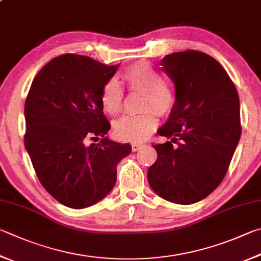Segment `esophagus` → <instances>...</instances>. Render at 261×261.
Here are the masks:
<instances>
[{"label":"esophagus","instance_id":"1","mask_svg":"<svg viewBox=\"0 0 261 261\" xmlns=\"http://www.w3.org/2000/svg\"><path fill=\"white\" fill-rule=\"evenodd\" d=\"M131 147H132V150L137 151L138 149H140L141 147H143V144H137V143H135V144L131 145Z\"/></svg>","mask_w":261,"mask_h":261}]
</instances>
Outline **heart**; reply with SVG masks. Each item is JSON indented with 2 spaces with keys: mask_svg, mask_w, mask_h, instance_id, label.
Masks as SVG:
<instances>
[{
  "mask_svg": "<svg viewBox=\"0 0 261 261\" xmlns=\"http://www.w3.org/2000/svg\"><path fill=\"white\" fill-rule=\"evenodd\" d=\"M122 80L130 91L143 92L139 115H126L113 125L116 138L124 141L145 140L155 131L160 116H167L176 105V93L171 85L163 81L162 75L146 61H139L127 67L122 73ZM123 90L115 80L107 81L101 89L100 102L107 114L116 115L123 105Z\"/></svg>",
  "mask_w": 261,
  "mask_h": 261,
  "instance_id": "obj_1",
  "label": "heart"
}]
</instances>
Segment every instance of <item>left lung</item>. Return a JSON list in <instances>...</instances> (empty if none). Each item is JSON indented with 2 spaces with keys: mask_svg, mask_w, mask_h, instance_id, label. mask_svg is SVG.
<instances>
[{
  "mask_svg": "<svg viewBox=\"0 0 261 261\" xmlns=\"http://www.w3.org/2000/svg\"><path fill=\"white\" fill-rule=\"evenodd\" d=\"M161 65L174 83L176 105L158 131L171 141L153 145L158 160L147 178L164 200L193 204L228 171L242 131L239 93L224 67L204 52H173Z\"/></svg>",
  "mask_w": 261,
  "mask_h": 261,
  "instance_id": "1",
  "label": "left lung"
}]
</instances>
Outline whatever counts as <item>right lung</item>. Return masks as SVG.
Here are the masks:
<instances>
[{
    "mask_svg": "<svg viewBox=\"0 0 261 261\" xmlns=\"http://www.w3.org/2000/svg\"><path fill=\"white\" fill-rule=\"evenodd\" d=\"M118 66L61 55L37 73L27 94L23 141L32 164L45 191L72 209L102 200L116 182L118 162L131 151L129 144L105 137L111 124L100 93Z\"/></svg>",
    "mask_w": 261,
    "mask_h": 261,
    "instance_id": "1",
    "label": "right lung"
}]
</instances>
